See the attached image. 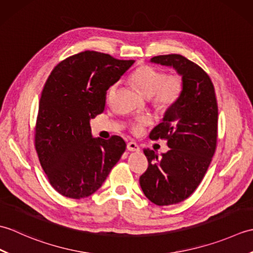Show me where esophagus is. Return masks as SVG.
Listing matches in <instances>:
<instances>
[{
	"label": "esophagus",
	"instance_id": "esophagus-1",
	"mask_svg": "<svg viewBox=\"0 0 253 253\" xmlns=\"http://www.w3.org/2000/svg\"><path fill=\"white\" fill-rule=\"evenodd\" d=\"M127 149L129 150V151H139V150H140L138 144L133 141H130L127 143Z\"/></svg>",
	"mask_w": 253,
	"mask_h": 253
}]
</instances>
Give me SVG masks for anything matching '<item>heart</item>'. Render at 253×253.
<instances>
[{
	"mask_svg": "<svg viewBox=\"0 0 253 253\" xmlns=\"http://www.w3.org/2000/svg\"><path fill=\"white\" fill-rule=\"evenodd\" d=\"M130 82L141 92L152 98L155 106L159 109H169L173 106L182 94L185 87V80L178 72L166 74L162 69L151 65H141L130 75ZM118 84H112L106 92V100L111 102L114 98ZM152 120L149 116L137 118L130 124V130L135 135H140L144 127L151 124Z\"/></svg>",
	"mask_w": 253,
	"mask_h": 253,
	"instance_id": "obj_1",
	"label": "heart"
}]
</instances>
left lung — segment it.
I'll return each mask as SVG.
<instances>
[{
    "label": "left lung",
    "instance_id": "left-lung-1",
    "mask_svg": "<svg viewBox=\"0 0 253 253\" xmlns=\"http://www.w3.org/2000/svg\"><path fill=\"white\" fill-rule=\"evenodd\" d=\"M151 62L173 66L185 80L179 100L150 132L152 140L168 141L169 150L158 157L144 149L148 169L139 178L150 201L170 206L189 198L207 173L217 142V102L211 78L196 63L179 54L154 56Z\"/></svg>",
    "mask_w": 253,
    "mask_h": 253
}]
</instances>
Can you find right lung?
I'll use <instances>...</instances> for the list:
<instances>
[{"label": "right lung", "mask_w": 253, "mask_h": 253, "mask_svg": "<svg viewBox=\"0 0 253 253\" xmlns=\"http://www.w3.org/2000/svg\"><path fill=\"white\" fill-rule=\"evenodd\" d=\"M84 51L53 68L42 90L35 127V147L51 186L60 195L83 199L103 184L126 143L91 136L90 120L103 113L106 91L133 64Z\"/></svg>", "instance_id": "right-lung-1"}]
</instances>
